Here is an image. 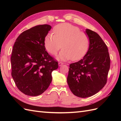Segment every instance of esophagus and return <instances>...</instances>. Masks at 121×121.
<instances>
[{
    "mask_svg": "<svg viewBox=\"0 0 121 121\" xmlns=\"http://www.w3.org/2000/svg\"><path fill=\"white\" fill-rule=\"evenodd\" d=\"M63 64H64V63H61V62H59V63H58V65H59L60 67L61 66V65H63Z\"/></svg>",
    "mask_w": 121,
    "mask_h": 121,
    "instance_id": "34e87169",
    "label": "esophagus"
}]
</instances>
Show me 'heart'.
Instances as JSON below:
<instances>
[{"mask_svg":"<svg viewBox=\"0 0 121 121\" xmlns=\"http://www.w3.org/2000/svg\"><path fill=\"white\" fill-rule=\"evenodd\" d=\"M54 35L47 34L44 38V46L52 55H56L60 48L63 49L58 55V59L67 60H78L86 53L89 39L87 34L80 29L69 23L58 24L53 30ZM62 45H61V44Z\"/></svg>","mask_w":121,"mask_h":121,"instance_id":"heart-1","label":"heart"}]
</instances>
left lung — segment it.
I'll return each instance as SVG.
<instances>
[{
  "label": "left lung",
  "mask_w": 121,
  "mask_h": 121,
  "mask_svg": "<svg viewBox=\"0 0 121 121\" xmlns=\"http://www.w3.org/2000/svg\"><path fill=\"white\" fill-rule=\"evenodd\" d=\"M89 46L82 59L69 65L67 82L75 95L88 97L99 92L107 81L110 57L105 43L96 32L86 29Z\"/></svg>",
  "instance_id": "1"
}]
</instances>
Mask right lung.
Here are the masks:
<instances>
[{"label": "right lung", "instance_id": "1", "mask_svg": "<svg viewBox=\"0 0 121 121\" xmlns=\"http://www.w3.org/2000/svg\"><path fill=\"white\" fill-rule=\"evenodd\" d=\"M51 29L46 24L32 27L22 33L13 45L12 76L17 88L27 95L36 96L44 92L52 82V72L58 68L44 42Z\"/></svg>", "mask_w": 121, "mask_h": 121}]
</instances>
